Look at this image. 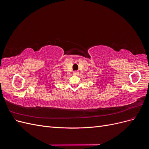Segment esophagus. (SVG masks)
<instances>
[{
  "mask_svg": "<svg viewBox=\"0 0 149 149\" xmlns=\"http://www.w3.org/2000/svg\"><path fill=\"white\" fill-rule=\"evenodd\" d=\"M78 74V71H74L73 72V74H74V75H76V74Z\"/></svg>",
  "mask_w": 149,
  "mask_h": 149,
  "instance_id": "esophagus-1",
  "label": "esophagus"
}]
</instances>
